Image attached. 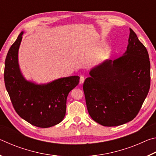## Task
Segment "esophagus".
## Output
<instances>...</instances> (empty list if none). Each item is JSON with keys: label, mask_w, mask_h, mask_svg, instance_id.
I'll use <instances>...</instances> for the list:
<instances>
[{"label": "esophagus", "mask_w": 156, "mask_h": 156, "mask_svg": "<svg viewBox=\"0 0 156 156\" xmlns=\"http://www.w3.org/2000/svg\"><path fill=\"white\" fill-rule=\"evenodd\" d=\"M84 81V76H80V84H83Z\"/></svg>", "instance_id": "esophagus-1"}]
</instances>
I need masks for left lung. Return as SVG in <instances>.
Listing matches in <instances>:
<instances>
[{
  "mask_svg": "<svg viewBox=\"0 0 156 156\" xmlns=\"http://www.w3.org/2000/svg\"><path fill=\"white\" fill-rule=\"evenodd\" d=\"M129 30L122 56L95 66L83 84L89 114L105 126H119L133 120L149 91V54L136 33Z\"/></svg>",
  "mask_w": 156,
  "mask_h": 156,
  "instance_id": "1",
  "label": "left lung"
}]
</instances>
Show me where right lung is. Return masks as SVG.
I'll list each match as a JSON object with an SVG mask.
<instances>
[{
	"instance_id": "add662e5",
	"label": "right lung",
	"mask_w": 156,
	"mask_h": 156,
	"mask_svg": "<svg viewBox=\"0 0 156 156\" xmlns=\"http://www.w3.org/2000/svg\"><path fill=\"white\" fill-rule=\"evenodd\" d=\"M23 34L21 31L7 53L4 72L5 87L20 118L38 127H51L64 119L67 96L78 85L80 77L60 78L46 84L26 80L18 63Z\"/></svg>"
}]
</instances>
